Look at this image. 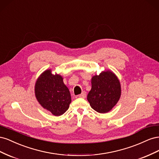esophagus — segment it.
I'll list each match as a JSON object with an SVG mask.
<instances>
[{"label":"esophagus","instance_id":"obj_1","mask_svg":"<svg viewBox=\"0 0 159 159\" xmlns=\"http://www.w3.org/2000/svg\"><path fill=\"white\" fill-rule=\"evenodd\" d=\"M79 97L81 98H85L86 97V92L85 91H83L80 95H79Z\"/></svg>","mask_w":159,"mask_h":159}]
</instances>
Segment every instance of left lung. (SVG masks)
Segmentation results:
<instances>
[{"label":"left lung","instance_id":"obj_1","mask_svg":"<svg viewBox=\"0 0 159 159\" xmlns=\"http://www.w3.org/2000/svg\"><path fill=\"white\" fill-rule=\"evenodd\" d=\"M120 96L121 85L111 71H103L91 79V89L88 95V100L97 112H109L118 102Z\"/></svg>","mask_w":159,"mask_h":159}]
</instances>
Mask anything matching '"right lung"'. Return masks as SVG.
Wrapping results in <instances>:
<instances>
[{
  "instance_id": "add662e5",
  "label": "right lung",
  "mask_w": 159,
  "mask_h": 159,
  "mask_svg": "<svg viewBox=\"0 0 159 159\" xmlns=\"http://www.w3.org/2000/svg\"><path fill=\"white\" fill-rule=\"evenodd\" d=\"M37 100L44 109L56 116L63 115L71 102L68 88L60 75H53L48 70L38 78L35 85Z\"/></svg>"
}]
</instances>
